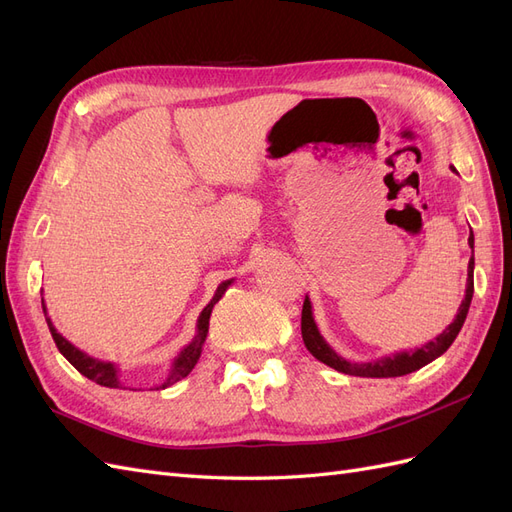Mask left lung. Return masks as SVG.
<instances>
[{"label": "left lung", "mask_w": 512, "mask_h": 512, "mask_svg": "<svg viewBox=\"0 0 512 512\" xmlns=\"http://www.w3.org/2000/svg\"><path fill=\"white\" fill-rule=\"evenodd\" d=\"M453 173L457 170L451 166ZM470 247H472V258L468 262V284H466V297H463L459 309H457V316L455 320L448 324V327L436 337L427 342L421 348H414V350H404V352H395L389 356H382L378 361H371V363H350L346 361L344 356H339L329 344L327 339H324L318 331V324L314 320V312H312V301L309 297H305L303 303V314H301V335H303V342L305 348L312 352L316 359L324 365H329L337 371H342V374L348 376H361V378H397V376H406L412 374V371L425 367L427 363L436 361L440 354H444L455 342V337L459 335L463 322H466L468 316V309L472 303V294H474V235L470 230V239H468Z\"/></svg>", "instance_id": "left-lung-1"}]
</instances>
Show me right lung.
<instances>
[{
  "label": "right lung",
  "mask_w": 512,
  "mask_h": 512,
  "mask_svg": "<svg viewBox=\"0 0 512 512\" xmlns=\"http://www.w3.org/2000/svg\"><path fill=\"white\" fill-rule=\"evenodd\" d=\"M232 282H235V280H226V282H222V284L218 286V290H215L213 299L207 303V307H205L203 312H200V316H198L196 335L192 337V342L175 356V361H173V365H170V371H168L166 380H164L160 386H156V389H166V386L183 380V378L188 376L190 371L194 369V365H196L198 359H200V352H203V344H205V339H207V333H209L211 309H213L215 303H218V301L222 299V294L228 290V286H230ZM42 312H44L46 324H49V331H51V335H53V339H55V344H57L59 352L66 356V359L70 361V365H72L74 369H79L85 378L94 380V382H98V384H102V386H108V389H121L123 384H121V380H119V367H117L115 363L94 359V356H89L87 352L79 350L74 344H70L64 335L57 333L55 324L51 322L49 314H46L44 299H42Z\"/></svg>",
  "instance_id": "right-lung-1"
}]
</instances>
